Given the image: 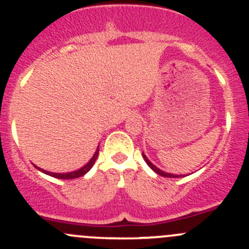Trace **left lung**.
<instances>
[{"mask_svg":"<svg viewBox=\"0 0 249 249\" xmlns=\"http://www.w3.org/2000/svg\"><path fill=\"white\" fill-rule=\"evenodd\" d=\"M142 157H143V159H144V161H146V163H147V165H148L149 168H151L152 170L154 171V173L158 174V175H160V176H165V178H180V176H178V175H174V174L165 173V171H163V170H160V169L157 168V166L154 165V164H152L151 161L148 160V158H147V157L144 156V153H142Z\"/></svg>","mask_w":249,"mask_h":249,"instance_id":"obj_1","label":"left lung"}]
</instances>
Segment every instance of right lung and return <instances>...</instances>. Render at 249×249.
Here are the masks:
<instances>
[{
    "instance_id": "add662e5",
    "label": "right lung",
    "mask_w": 249,
    "mask_h": 249,
    "mask_svg": "<svg viewBox=\"0 0 249 249\" xmlns=\"http://www.w3.org/2000/svg\"><path fill=\"white\" fill-rule=\"evenodd\" d=\"M98 152H100V149H98V147H97V149H96V152H95V154H93V157L90 159V161H89V163L86 164V165H84L83 168H80V169H79V170L71 171V173H63V174H62V173H51V171L43 170V169L37 168V166H36V165L35 166L40 171H42V173L47 174V175H50V176H53V178H63V180H68V178H80V176L85 175V174L88 173V171L90 170L91 168H92L93 164H95V161H96V159H97V157H98Z\"/></svg>"
}]
</instances>
